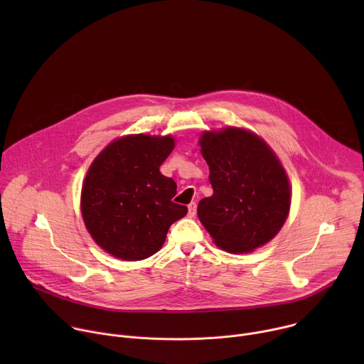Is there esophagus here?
<instances>
[{"instance_id": "obj_1", "label": "esophagus", "mask_w": 364, "mask_h": 364, "mask_svg": "<svg viewBox=\"0 0 364 364\" xmlns=\"http://www.w3.org/2000/svg\"><path fill=\"white\" fill-rule=\"evenodd\" d=\"M196 212H197V204L193 201L188 204V216L190 218H194L196 216Z\"/></svg>"}]
</instances>
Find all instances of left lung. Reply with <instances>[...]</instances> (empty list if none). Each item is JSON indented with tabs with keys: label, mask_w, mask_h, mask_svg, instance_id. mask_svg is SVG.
I'll return each mask as SVG.
<instances>
[{
	"label": "left lung",
	"mask_w": 364,
	"mask_h": 364,
	"mask_svg": "<svg viewBox=\"0 0 364 364\" xmlns=\"http://www.w3.org/2000/svg\"><path fill=\"white\" fill-rule=\"evenodd\" d=\"M200 146L213 196L200 200L197 215L216 245L243 253L269 242L291 205L288 177L275 154L239 128L204 132Z\"/></svg>",
	"instance_id": "left-lung-1"
}]
</instances>
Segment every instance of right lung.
<instances>
[{"label": "right lung", "instance_id": "right-lung-1", "mask_svg": "<svg viewBox=\"0 0 364 364\" xmlns=\"http://www.w3.org/2000/svg\"><path fill=\"white\" fill-rule=\"evenodd\" d=\"M171 136L129 135L109 144L92 163L82 188V216L108 253L139 261L163 246L170 226L187 215L173 201L177 184L160 173Z\"/></svg>", "mask_w": 364, "mask_h": 364}]
</instances>
